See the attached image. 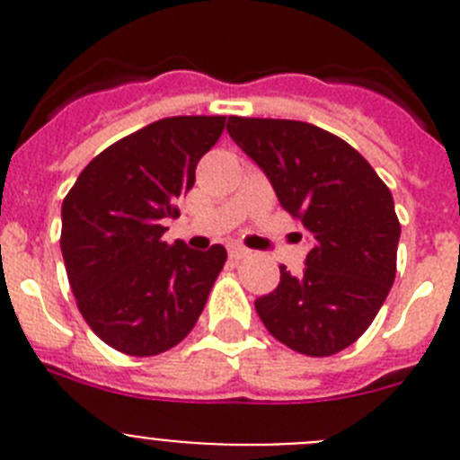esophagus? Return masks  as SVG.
<instances>
[{"label": "esophagus", "mask_w": 460, "mask_h": 460, "mask_svg": "<svg viewBox=\"0 0 460 460\" xmlns=\"http://www.w3.org/2000/svg\"><path fill=\"white\" fill-rule=\"evenodd\" d=\"M227 253H230L233 260H242L249 255V249H243L242 243H233V246H227Z\"/></svg>", "instance_id": "34e87169"}]
</instances>
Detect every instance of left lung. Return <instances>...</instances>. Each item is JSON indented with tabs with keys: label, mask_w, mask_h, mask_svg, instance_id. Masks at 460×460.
<instances>
[{
	"label": "left lung",
	"mask_w": 460,
	"mask_h": 460,
	"mask_svg": "<svg viewBox=\"0 0 460 460\" xmlns=\"http://www.w3.org/2000/svg\"><path fill=\"white\" fill-rule=\"evenodd\" d=\"M227 133L311 239L302 274L280 267L276 290L255 299L260 320L302 355L345 350L394 286L401 223L392 190L355 147L320 126L230 117Z\"/></svg>",
	"instance_id": "left-lung-1"
}]
</instances>
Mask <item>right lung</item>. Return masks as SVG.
<instances>
[{
  "instance_id": "1",
  "label": "right lung",
  "mask_w": 460,
  "mask_h": 460,
  "mask_svg": "<svg viewBox=\"0 0 460 460\" xmlns=\"http://www.w3.org/2000/svg\"><path fill=\"white\" fill-rule=\"evenodd\" d=\"M226 117H165L93 158L62 205V255L80 313L110 348L152 357L186 339L200 318L226 249L164 242L195 165Z\"/></svg>"
}]
</instances>
